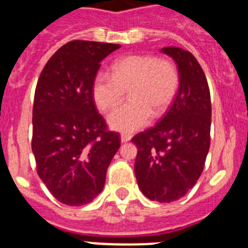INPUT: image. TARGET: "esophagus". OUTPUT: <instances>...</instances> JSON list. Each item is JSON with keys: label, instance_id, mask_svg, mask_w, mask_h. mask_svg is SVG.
<instances>
[{"label": "esophagus", "instance_id": "34e87169", "mask_svg": "<svg viewBox=\"0 0 248 248\" xmlns=\"http://www.w3.org/2000/svg\"><path fill=\"white\" fill-rule=\"evenodd\" d=\"M130 139H131L130 134H122V135H120V140H122L123 143H126V141H129Z\"/></svg>", "mask_w": 248, "mask_h": 248}]
</instances>
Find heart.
<instances>
[{
    "label": "heart",
    "mask_w": 248,
    "mask_h": 248,
    "mask_svg": "<svg viewBox=\"0 0 248 248\" xmlns=\"http://www.w3.org/2000/svg\"><path fill=\"white\" fill-rule=\"evenodd\" d=\"M180 83L176 64L168 58L151 54H130L111 64V74L98 72L92 82V98L100 111H110L123 102L125 91L129 100L111 113V129L133 133L150 122L153 111L159 115L170 107Z\"/></svg>",
    "instance_id": "heart-1"
}]
</instances>
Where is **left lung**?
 I'll return each instance as SVG.
<instances>
[{
    "label": "left lung",
    "mask_w": 248,
    "mask_h": 248,
    "mask_svg": "<svg viewBox=\"0 0 248 248\" xmlns=\"http://www.w3.org/2000/svg\"><path fill=\"white\" fill-rule=\"evenodd\" d=\"M177 64L180 83L174 102L157 124L135 135L134 171L146 198L171 202L198 183L210 149L211 98L202 68L189 50L165 47Z\"/></svg>",
    "instance_id": "left-lung-1"
}]
</instances>
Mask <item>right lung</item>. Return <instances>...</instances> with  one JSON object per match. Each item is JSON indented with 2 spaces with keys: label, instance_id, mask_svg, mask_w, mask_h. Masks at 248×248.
<instances>
[{
  "label": "right lung",
  "instance_id": "1",
  "mask_svg": "<svg viewBox=\"0 0 248 248\" xmlns=\"http://www.w3.org/2000/svg\"><path fill=\"white\" fill-rule=\"evenodd\" d=\"M119 45L71 41L50 57L37 82L32 151L37 174L59 202L82 206L105 184L120 137L110 131L92 98V82Z\"/></svg>",
  "mask_w": 248,
  "mask_h": 248
}]
</instances>
